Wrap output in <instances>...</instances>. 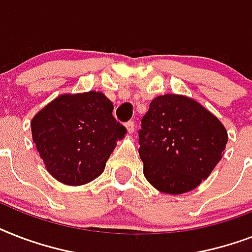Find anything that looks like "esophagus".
Returning a JSON list of instances; mask_svg holds the SVG:
<instances>
[{
    "label": "esophagus",
    "mask_w": 252,
    "mask_h": 252,
    "mask_svg": "<svg viewBox=\"0 0 252 252\" xmlns=\"http://www.w3.org/2000/svg\"><path fill=\"white\" fill-rule=\"evenodd\" d=\"M126 133L132 134L134 132V123L133 122H128L126 124Z\"/></svg>",
    "instance_id": "34e87169"
}]
</instances>
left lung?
<instances>
[{
  "mask_svg": "<svg viewBox=\"0 0 252 252\" xmlns=\"http://www.w3.org/2000/svg\"><path fill=\"white\" fill-rule=\"evenodd\" d=\"M140 158L156 189L180 195L211 175L227 144L223 124L195 99L159 95L141 120Z\"/></svg>",
  "mask_w": 252,
  "mask_h": 252,
  "instance_id": "1",
  "label": "left lung"
}]
</instances>
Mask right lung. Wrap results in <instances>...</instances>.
Masks as SVG:
<instances>
[{
    "label": "right lung",
    "mask_w": 252,
    "mask_h": 252,
    "mask_svg": "<svg viewBox=\"0 0 252 252\" xmlns=\"http://www.w3.org/2000/svg\"><path fill=\"white\" fill-rule=\"evenodd\" d=\"M114 104L100 91L59 95L31 122L32 141L47 171L66 186L98 178L126 128L112 116Z\"/></svg>",
    "instance_id": "1"
}]
</instances>
